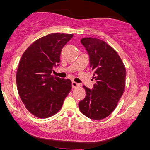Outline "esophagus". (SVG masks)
Listing matches in <instances>:
<instances>
[{"instance_id": "1", "label": "esophagus", "mask_w": 150, "mask_h": 150, "mask_svg": "<svg viewBox=\"0 0 150 150\" xmlns=\"http://www.w3.org/2000/svg\"><path fill=\"white\" fill-rule=\"evenodd\" d=\"M71 85H72V88H79V87H80V84L74 82V81H73V82L71 83Z\"/></svg>"}]
</instances>
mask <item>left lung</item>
<instances>
[{
  "label": "left lung",
  "instance_id": "1",
  "mask_svg": "<svg viewBox=\"0 0 150 150\" xmlns=\"http://www.w3.org/2000/svg\"><path fill=\"white\" fill-rule=\"evenodd\" d=\"M89 55L90 68L96 81L90 90L83 86L86 96L79 103L81 112L90 119H104L113 112L125 88L126 69L115 50L97 38L81 40Z\"/></svg>",
  "mask_w": 150,
  "mask_h": 150
}]
</instances>
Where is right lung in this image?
<instances>
[{
	"instance_id": "1",
	"label": "right lung",
	"mask_w": 150,
	"mask_h": 150,
	"mask_svg": "<svg viewBox=\"0 0 150 150\" xmlns=\"http://www.w3.org/2000/svg\"><path fill=\"white\" fill-rule=\"evenodd\" d=\"M72 34L52 33L35 41L22 55L16 76L18 95L27 110L39 118L57 113L71 90L69 79L53 76L62 48Z\"/></svg>"
}]
</instances>
